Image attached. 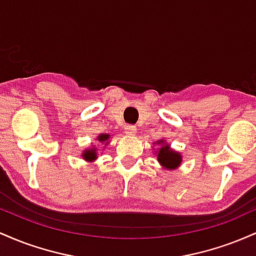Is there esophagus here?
I'll return each instance as SVG.
<instances>
[{
	"instance_id": "1",
	"label": "esophagus",
	"mask_w": 256,
	"mask_h": 256,
	"mask_svg": "<svg viewBox=\"0 0 256 256\" xmlns=\"http://www.w3.org/2000/svg\"><path fill=\"white\" fill-rule=\"evenodd\" d=\"M125 132H126V134H128V136H134V134H136V132H137V128L136 126H126V128H125Z\"/></svg>"
}]
</instances>
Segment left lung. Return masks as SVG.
Instances as JSON below:
<instances>
[{"label":"left lung","mask_w":256,"mask_h":256,"mask_svg":"<svg viewBox=\"0 0 256 256\" xmlns=\"http://www.w3.org/2000/svg\"><path fill=\"white\" fill-rule=\"evenodd\" d=\"M152 144H158V148L156 150L154 149V154H156V158L164 170H177L180 166L183 156L182 154L174 149L171 148V146L166 142V140H158L156 143L152 142Z\"/></svg>","instance_id":"left-lung-1"}]
</instances>
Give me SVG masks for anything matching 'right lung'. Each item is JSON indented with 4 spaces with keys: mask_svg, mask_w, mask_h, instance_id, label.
<instances>
[{
    "mask_svg": "<svg viewBox=\"0 0 256 256\" xmlns=\"http://www.w3.org/2000/svg\"><path fill=\"white\" fill-rule=\"evenodd\" d=\"M110 134H100L98 136L95 138V140H98V143L104 144V146L110 143ZM98 146L91 144V146H89V148L84 149V150L82 152L80 156L83 158L85 161H88V162H94V161H95L98 156Z\"/></svg>",
    "mask_w": 256,
    "mask_h": 256,
    "instance_id": "1",
    "label": "right lung"
}]
</instances>
